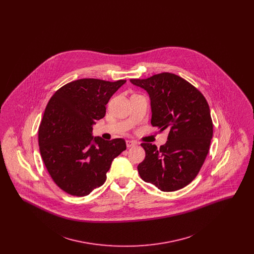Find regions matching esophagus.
I'll return each instance as SVG.
<instances>
[{"label":"esophagus","instance_id":"obj_1","mask_svg":"<svg viewBox=\"0 0 254 254\" xmlns=\"http://www.w3.org/2000/svg\"><path fill=\"white\" fill-rule=\"evenodd\" d=\"M126 143H127V147H131L136 145V143L134 141H130V140H127Z\"/></svg>","mask_w":254,"mask_h":254}]
</instances>
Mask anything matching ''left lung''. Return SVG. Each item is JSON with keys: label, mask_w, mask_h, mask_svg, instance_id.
<instances>
[{"label": "left lung", "mask_w": 254, "mask_h": 254, "mask_svg": "<svg viewBox=\"0 0 254 254\" xmlns=\"http://www.w3.org/2000/svg\"><path fill=\"white\" fill-rule=\"evenodd\" d=\"M145 89L151 104V125L169 130L168 141L157 148L143 143L145 160L138 165L141 178L162 191L188 186L199 173L213 134L210 110L205 96L194 85L173 73L130 79Z\"/></svg>", "instance_id": "left-lung-1"}]
</instances>
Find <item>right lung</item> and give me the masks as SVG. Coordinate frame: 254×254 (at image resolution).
<instances>
[{
	"mask_svg": "<svg viewBox=\"0 0 254 254\" xmlns=\"http://www.w3.org/2000/svg\"><path fill=\"white\" fill-rule=\"evenodd\" d=\"M127 82L79 79L50 98L38 130L40 153L54 183L74 196H85L107 180L113 159L126 148L122 138L94 137L92 125L106 115L109 99Z\"/></svg>",
	"mask_w": 254,
	"mask_h": 254,
	"instance_id": "add662e5",
	"label": "right lung"
}]
</instances>
